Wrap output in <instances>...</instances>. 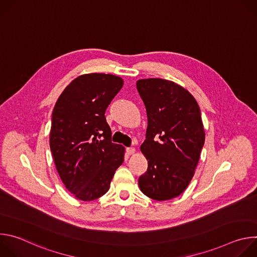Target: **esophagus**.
<instances>
[{"label":"esophagus","mask_w":257,"mask_h":257,"mask_svg":"<svg viewBox=\"0 0 257 257\" xmlns=\"http://www.w3.org/2000/svg\"><path fill=\"white\" fill-rule=\"evenodd\" d=\"M126 153H127V155H133L134 153H135V149L134 148H127L126 149Z\"/></svg>","instance_id":"obj_1"}]
</instances>
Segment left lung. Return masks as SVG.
Here are the masks:
<instances>
[{"label": "left lung", "instance_id": "obj_1", "mask_svg": "<svg viewBox=\"0 0 257 257\" xmlns=\"http://www.w3.org/2000/svg\"><path fill=\"white\" fill-rule=\"evenodd\" d=\"M136 86L148 115L140 150L149 161L138 185L150 198L172 199L187 188L200 158L205 139L200 108L185 88L173 81L141 79Z\"/></svg>", "mask_w": 257, "mask_h": 257}]
</instances>
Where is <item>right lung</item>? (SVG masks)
I'll return each mask as SVG.
<instances>
[{
  "label": "right lung",
  "mask_w": 257,
  "mask_h": 257,
  "mask_svg": "<svg viewBox=\"0 0 257 257\" xmlns=\"http://www.w3.org/2000/svg\"><path fill=\"white\" fill-rule=\"evenodd\" d=\"M123 86V79L102 73L73 80L58 98L50 148L66 188L83 201L105 194L124 162V148L112 142L105 109Z\"/></svg>",
  "instance_id": "1"
}]
</instances>
